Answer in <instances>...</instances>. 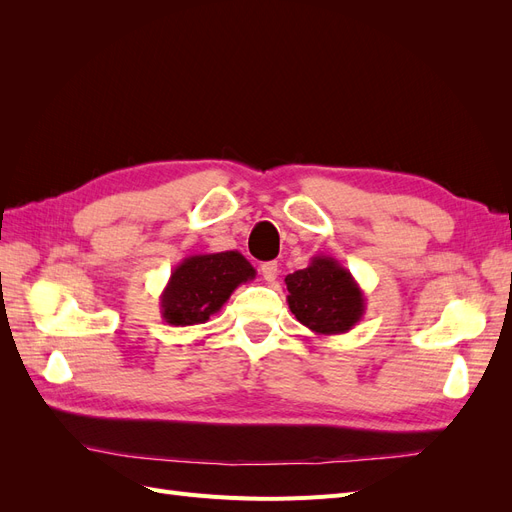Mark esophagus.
I'll return each instance as SVG.
<instances>
[{
	"label": "esophagus",
	"mask_w": 512,
	"mask_h": 512,
	"mask_svg": "<svg viewBox=\"0 0 512 512\" xmlns=\"http://www.w3.org/2000/svg\"><path fill=\"white\" fill-rule=\"evenodd\" d=\"M260 275L265 277L267 282H273L277 277V262L275 260H269V262H262L260 265Z\"/></svg>",
	"instance_id": "34e87169"
}]
</instances>
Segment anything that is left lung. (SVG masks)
I'll use <instances>...</instances> for the list:
<instances>
[{
    "label": "left lung",
    "mask_w": 512,
    "mask_h": 512,
    "mask_svg": "<svg viewBox=\"0 0 512 512\" xmlns=\"http://www.w3.org/2000/svg\"><path fill=\"white\" fill-rule=\"evenodd\" d=\"M290 312L316 335L348 333L365 314V294L352 273L331 256H312L286 275Z\"/></svg>",
    "instance_id": "1"
}]
</instances>
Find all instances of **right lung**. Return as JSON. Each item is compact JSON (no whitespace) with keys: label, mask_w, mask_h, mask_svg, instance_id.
I'll return each instance as SVG.
<instances>
[{"label":"right lung","mask_w":512,"mask_h":512,"mask_svg":"<svg viewBox=\"0 0 512 512\" xmlns=\"http://www.w3.org/2000/svg\"><path fill=\"white\" fill-rule=\"evenodd\" d=\"M254 277L250 260L235 250L183 258L160 294L162 318L173 327L203 324L220 312L237 286Z\"/></svg>","instance_id":"obj_1"}]
</instances>
